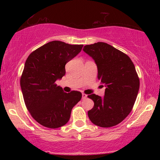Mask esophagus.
Instances as JSON below:
<instances>
[{"label":"esophagus","instance_id":"1","mask_svg":"<svg viewBox=\"0 0 160 160\" xmlns=\"http://www.w3.org/2000/svg\"><path fill=\"white\" fill-rule=\"evenodd\" d=\"M87 97H88V95H87V94H84V93H82V99H86V98H87Z\"/></svg>","mask_w":160,"mask_h":160}]
</instances>
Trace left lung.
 <instances>
[{
    "instance_id": "obj_1",
    "label": "left lung",
    "mask_w": 160,
    "mask_h": 160,
    "mask_svg": "<svg viewBox=\"0 0 160 160\" xmlns=\"http://www.w3.org/2000/svg\"><path fill=\"white\" fill-rule=\"evenodd\" d=\"M83 51L95 62L97 78L106 88L103 97L88 96L94 103L89 118L103 128L114 126L127 117L137 98L140 80L134 64L126 54L104 42L86 45Z\"/></svg>"
}]
</instances>
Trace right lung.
Listing matches in <instances>:
<instances>
[{
  "mask_svg": "<svg viewBox=\"0 0 160 160\" xmlns=\"http://www.w3.org/2000/svg\"><path fill=\"white\" fill-rule=\"evenodd\" d=\"M82 44L50 42L28 56L20 78L24 101L34 120L49 128L68 122L72 107L82 98L78 91L63 92L55 83L66 74L65 66L79 53Z\"/></svg>",
  "mask_w": 160,
  "mask_h": 160,
  "instance_id": "obj_1",
  "label": "right lung"
}]
</instances>
